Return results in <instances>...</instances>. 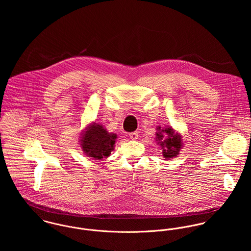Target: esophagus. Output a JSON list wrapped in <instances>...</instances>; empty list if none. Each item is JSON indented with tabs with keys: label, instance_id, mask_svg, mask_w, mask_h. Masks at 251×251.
Returning a JSON list of instances; mask_svg holds the SVG:
<instances>
[{
	"label": "esophagus",
	"instance_id": "esophagus-1",
	"mask_svg": "<svg viewBox=\"0 0 251 251\" xmlns=\"http://www.w3.org/2000/svg\"><path fill=\"white\" fill-rule=\"evenodd\" d=\"M138 132L137 131H133V132H130L129 133V137H130V139H132V140H136V139H138Z\"/></svg>",
	"mask_w": 251,
	"mask_h": 251
}]
</instances>
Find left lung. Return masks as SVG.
<instances>
[{"instance_id": "left-lung-1", "label": "left lung", "mask_w": 251, "mask_h": 251, "mask_svg": "<svg viewBox=\"0 0 251 251\" xmlns=\"http://www.w3.org/2000/svg\"><path fill=\"white\" fill-rule=\"evenodd\" d=\"M160 127L158 128V130ZM162 133H165L166 137L164 139ZM164 139L162 140V138ZM156 139L160 142V146L163 149L162 154L166 158H172L173 156H177L179 153V149L181 148V140L178 134L174 133V130L171 127H166L165 129H161L156 133Z\"/></svg>"}]
</instances>
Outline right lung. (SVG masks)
Returning <instances> with one entry per match:
<instances>
[{
    "label": "right lung",
    "instance_id": "right-lung-1",
    "mask_svg": "<svg viewBox=\"0 0 251 251\" xmlns=\"http://www.w3.org/2000/svg\"><path fill=\"white\" fill-rule=\"evenodd\" d=\"M116 138V134H110L100 125L94 124L84 133L81 146L89 156L100 160L110 155Z\"/></svg>",
    "mask_w": 251,
    "mask_h": 251
}]
</instances>
